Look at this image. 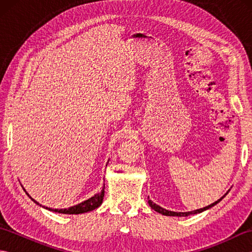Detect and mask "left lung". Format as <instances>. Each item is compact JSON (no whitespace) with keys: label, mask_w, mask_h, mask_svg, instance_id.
I'll use <instances>...</instances> for the list:
<instances>
[{"label":"left lung","mask_w":252,"mask_h":252,"mask_svg":"<svg viewBox=\"0 0 252 252\" xmlns=\"http://www.w3.org/2000/svg\"><path fill=\"white\" fill-rule=\"evenodd\" d=\"M223 197H224V196H223ZM223 197L220 198V199H219V200H217L216 202L211 203V205H209V206H207V207H205V208L198 209V210L190 211V212H174V211L165 210V209H163V208H161L160 206L156 205V203H154L152 200H148V203H149V206H151L155 211L161 213V215H163V216H169V217H187V216H189V215H196V213H200V212H202V211L207 210V209L213 207L215 205H217V203H218L219 201H221V200L223 199Z\"/></svg>","instance_id":"8db88e82"}]
</instances>
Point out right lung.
I'll use <instances>...</instances> for the list:
<instances>
[{
	"label": "right lung",
	"mask_w": 252,
	"mask_h": 252,
	"mask_svg": "<svg viewBox=\"0 0 252 252\" xmlns=\"http://www.w3.org/2000/svg\"><path fill=\"white\" fill-rule=\"evenodd\" d=\"M104 194H105V185L103 187V189H101V191L98 192V194H96L95 196L91 197L90 199H88V200H85V201H83L81 203H79V205H77V206H73V207H70V208H68V209H61V210H58V209L45 208V207L44 208L45 209H49L50 211H54V212H58V213H63V215H79V213H84V212L92 211V210H94V209L99 207L100 203L103 202ZM31 199H32V198H31ZM32 200H33L35 203H37V205H39V202H36L34 199H32Z\"/></svg>",
	"instance_id": "1"
}]
</instances>
